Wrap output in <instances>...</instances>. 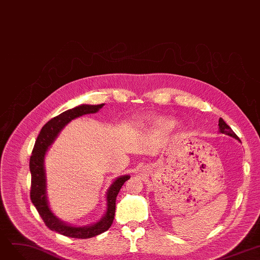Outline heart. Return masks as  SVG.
<instances>
[{"label": "heart", "instance_id": "b5f03b06", "mask_svg": "<svg viewBox=\"0 0 260 260\" xmlns=\"http://www.w3.org/2000/svg\"><path fill=\"white\" fill-rule=\"evenodd\" d=\"M151 127L159 134H170L177 127L176 119L171 117H164V115H157L154 117L151 122Z\"/></svg>", "mask_w": 260, "mask_h": 260}]
</instances>
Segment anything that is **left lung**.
<instances>
[{
	"label": "left lung",
	"instance_id": "left-lung-1",
	"mask_svg": "<svg viewBox=\"0 0 260 260\" xmlns=\"http://www.w3.org/2000/svg\"><path fill=\"white\" fill-rule=\"evenodd\" d=\"M218 132H219L220 134H225V135H227V136H229V137H233V138H235L236 140L240 141L239 137L234 133V131L228 126V125L226 124V122H225L222 118H219V120H218Z\"/></svg>",
	"mask_w": 260,
	"mask_h": 260
}]
</instances>
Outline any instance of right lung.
I'll use <instances>...</instances> for the list:
<instances>
[{"label": "right lung", "mask_w": 260, "mask_h": 260, "mask_svg": "<svg viewBox=\"0 0 260 260\" xmlns=\"http://www.w3.org/2000/svg\"><path fill=\"white\" fill-rule=\"evenodd\" d=\"M105 104L100 105H79L75 108L69 109L61 114L56 115L49 122H47L38 137L35 141V145L32 151L30 158V171H31V200L43 218L46 226L51 229L52 232H56L66 237L88 239L105 233L108 230L113 222L115 212V199L119 194L122 185L127 181L131 176L124 175L115 178L112 183L109 185L106 191V211L104 215L96 222L84 225L77 226L71 225L69 223L57 217L50 208L49 200L47 195V176L45 169V158L47 152L49 151L52 143L55 141L57 136L67 124L73 120L81 117L84 114L99 112Z\"/></svg>", "instance_id": "obj_1"}]
</instances>
